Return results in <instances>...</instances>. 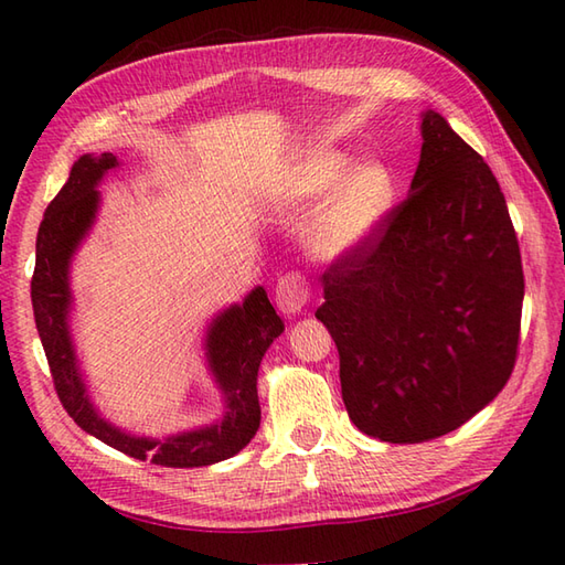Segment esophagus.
Returning a JSON list of instances; mask_svg holds the SVG:
<instances>
[{"mask_svg": "<svg viewBox=\"0 0 565 565\" xmlns=\"http://www.w3.org/2000/svg\"><path fill=\"white\" fill-rule=\"evenodd\" d=\"M310 301V291L303 281L301 274H286L276 284V306H279L281 313L286 316H296L308 306Z\"/></svg>", "mask_w": 565, "mask_h": 565, "instance_id": "34e87169", "label": "esophagus"}]
</instances>
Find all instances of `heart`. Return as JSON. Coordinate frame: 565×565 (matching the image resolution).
I'll list each match as a JSON object with an SVG mask.
<instances>
[{"label":"heart","mask_w":565,"mask_h":565,"mask_svg":"<svg viewBox=\"0 0 565 565\" xmlns=\"http://www.w3.org/2000/svg\"><path fill=\"white\" fill-rule=\"evenodd\" d=\"M294 201L328 199L308 225L306 243L313 257L342 262L362 252L386 221L395 196L388 164L364 160L347 167V158L332 150L310 152L284 182Z\"/></svg>","instance_id":"obj_1"}]
</instances>
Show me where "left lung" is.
<instances>
[{
  "label": "left lung",
  "mask_w": 565,
  "mask_h": 565,
  "mask_svg": "<svg viewBox=\"0 0 565 565\" xmlns=\"http://www.w3.org/2000/svg\"><path fill=\"white\" fill-rule=\"evenodd\" d=\"M419 128L411 194L330 264L316 310L352 423L391 444L468 423L505 388L520 347L524 274L498 179L437 111Z\"/></svg>",
  "instance_id": "8db88e82"
}]
</instances>
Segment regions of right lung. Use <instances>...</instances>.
Here are the masks:
<instances>
[{
    "instance_id": "obj_1",
    "label": "right lung",
    "mask_w": 565,
    "mask_h": 565,
    "mask_svg": "<svg viewBox=\"0 0 565 565\" xmlns=\"http://www.w3.org/2000/svg\"><path fill=\"white\" fill-rule=\"evenodd\" d=\"M114 167H118V160L111 152L82 154L72 164L65 186L47 203L39 237H35L31 303L57 398L84 431L134 459L167 468H194L225 461L245 449L249 439L257 435L262 417L257 371L264 352L284 332V322L276 316L262 286L252 289L243 303L225 308L221 316H215L206 332L209 369L225 398L221 423L179 431L164 439L134 437L106 423L87 395L70 334V262L97 218V184Z\"/></svg>"
}]
</instances>
